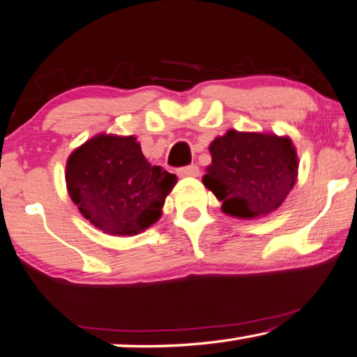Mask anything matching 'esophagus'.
Here are the masks:
<instances>
[{
	"label": "esophagus",
	"instance_id": "34e87169",
	"mask_svg": "<svg viewBox=\"0 0 357 357\" xmlns=\"http://www.w3.org/2000/svg\"><path fill=\"white\" fill-rule=\"evenodd\" d=\"M177 174H178V177H198L199 169H198V166H195V164H191V166L180 167L177 170Z\"/></svg>",
	"mask_w": 357,
	"mask_h": 357
}]
</instances>
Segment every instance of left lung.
I'll use <instances>...</instances> for the list:
<instances>
[{"label":"left lung","instance_id":"obj_1","mask_svg":"<svg viewBox=\"0 0 357 357\" xmlns=\"http://www.w3.org/2000/svg\"><path fill=\"white\" fill-rule=\"evenodd\" d=\"M213 164L203 183L225 214L256 219L280 208L296 183L298 156L291 138L229 130L209 144Z\"/></svg>","mask_w":357,"mask_h":357}]
</instances>
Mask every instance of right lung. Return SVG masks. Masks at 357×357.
<instances>
[{
    "label": "right lung",
    "mask_w": 357,
    "mask_h": 357,
    "mask_svg": "<svg viewBox=\"0 0 357 357\" xmlns=\"http://www.w3.org/2000/svg\"><path fill=\"white\" fill-rule=\"evenodd\" d=\"M72 201L96 229L114 236L146 230L162 214L177 177L143 156L135 137H93L67 159Z\"/></svg>",
    "instance_id": "1"
}]
</instances>
